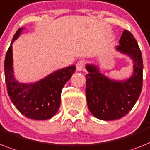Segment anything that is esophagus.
Wrapping results in <instances>:
<instances>
[{
	"mask_svg": "<svg viewBox=\"0 0 150 150\" xmlns=\"http://www.w3.org/2000/svg\"><path fill=\"white\" fill-rule=\"evenodd\" d=\"M84 66H85V61L84 60H79L77 64H76V69L79 71H82L83 69H84Z\"/></svg>",
	"mask_w": 150,
	"mask_h": 150,
	"instance_id": "34e87169",
	"label": "esophagus"
}]
</instances>
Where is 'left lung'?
<instances>
[{"label": "left lung", "mask_w": 150, "mask_h": 150, "mask_svg": "<svg viewBox=\"0 0 150 150\" xmlns=\"http://www.w3.org/2000/svg\"><path fill=\"white\" fill-rule=\"evenodd\" d=\"M115 50L130 58L133 72L123 80L110 79L100 72L98 65L86 64L88 107L94 117L102 120L120 119L129 113L139 98L143 86V59L131 33L124 30Z\"/></svg>", "instance_id": "obj_1"}]
</instances>
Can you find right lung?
<instances>
[{"mask_svg": "<svg viewBox=\"0 0 150 150\" xmlns=\"http://www.w3.org/2000/svg\"><path fill=\"white\" fill-rule=\"evenodd\" d=\"M23 27L13 36L5 56L4 74L7 93L16 108L23 115L33 120L50 119L59 110L61 92L65 83L75 72V65L58 69L39 81L20 82L15 78L12 44L21 36Z\"/></svg>", "mask_w": 150, "mask_h": 150, "instance_id": "1", "label": "right lung"}]
</instances>
